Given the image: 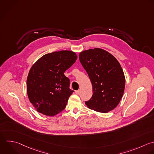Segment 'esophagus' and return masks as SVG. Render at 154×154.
<instances>
[{"instance_id":"34e87169","label":"esophagus","mask_w":154,"mask_h":154,"mask_svg":"<svg viewBox=\"0 0 154 154\" xmlns=\"http://www.w3.org/2000/svg\"><path fill=\"white\" fill-rule=\"evenodd\" d=\"M75 93H76V94H80V90H76V91H75Z\"/></svg>"}]
</instances>
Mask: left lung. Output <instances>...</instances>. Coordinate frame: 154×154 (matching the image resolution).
<instances>
[{
    "label": "left lung",
    "mask_w": 154,
    "mask_h": 154,
    "mask_svg": "<svg viewBox=\"0 0 154 154\" xmlns=\"http://www.w3.org/2000/svg\"><path fill=\"white\" fill-rule=\"evenodd\" d=\"M80 62L93 87V95L85 103L94 111L106 113L119 103L125 90L123 71L117 59L99 48L79 54Z\"/></svg>",
    "instance_id": "1"
}]
</instances>
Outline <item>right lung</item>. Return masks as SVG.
Instances as JSON below:
<instances>
[{
  "label": "right lung",
  "mask_w": 154,
  "mask_h": 154,
  "mask_svg": "<svg viewBox=\"0 0 154 154\" xmlns=\"http://www.w3.org/2000/svg\"><path fill=\"white\" fill-rule=\"evenodd\" d=\"M77 60L70 51L43 55L31 68L26 82L29 99L37 111L53 116L66 107L70 96V80L64 73Z\"/></svg>",
  "instance_id": "obj_1"
}]
</instances>
